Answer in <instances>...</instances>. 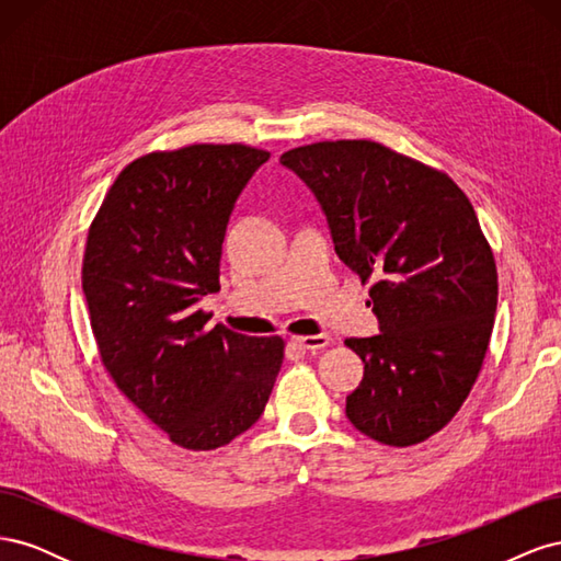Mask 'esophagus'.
<instances>
[{
  "mask_svg": "<svg viewBox=\"0 0 561 561\" xmlns=\"http://www.w3.org/2000/svg\"><path fill=\"white\" fill-rule=\"evenodd\" d=\"M293 344H297L304 351H320L330 344L328 334H309V336H295Z\"/></svg>",
  "mask_w": 561,
  "mask_h": 561,
  "instance_id": "obj_1",
  "label": "esophagus"
}]
</instances>
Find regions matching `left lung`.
Here are the masks:
<instances>
[{
  "label": "left lung",
  "mask_w": 561,
  "mask_h": 561,
  "mask_svg": "<svg viewBox=\"0 0 561 561\" xmlns=\"http://www.w3.org/2000/svg\"><path fill=\"white\" fill-rule=\"evenodd\" d=\"M280 163L320 201L339 260L371 280L381 334L346 339L365 363L346 416L381 445H419L461 410L494 330L499 274L472 203L371 140L295 147Z\"/></svg>",
  "instance_id": "1"
}]
</instances>
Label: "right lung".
Returning a JSON list of instances; mask_svg holds the SVG:
<instances>
[{
  "label": "right lung",
  "instance_id": "right-lung-1",
  "mask_svg": "<svg viewBox=\"0 0 561 561\" xmlns=\"http://www.w3.org/2000/svg\"><path fill=\"white\" fill-rule=\"evenodd\" d=\"M268 151L186 145L130 161L95 213L81 287L116 388L171 443L210 451L264 412L280 371V336L206 328L198 301L219 290L233 203Z\"/></svg>",
  "mask_w": 561,
  "mask_h": 561
}]
</instances>
